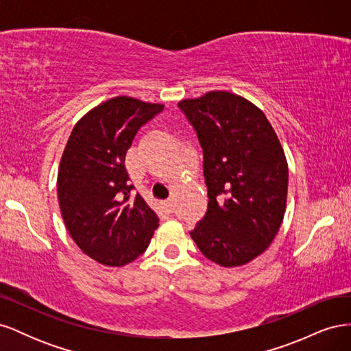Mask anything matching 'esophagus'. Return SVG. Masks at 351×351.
<instances>
[{
	"instance_id": "1",
	"label": "esophagus",
	"mask_w": 351,
	"mask_h": 351,
	"mask_svg": "<svg viewBox=\"0 0 351 351\" xmlns=\"http://www.w3.org/2000/svg\"><path fill=\"white\" fill-rule=\"evenodd\" d=\"M164 208H165V210L168 212V214H171V212L174 210V200H171V199L165 200L164 202Z\"/></svg>"
}]
</instances>
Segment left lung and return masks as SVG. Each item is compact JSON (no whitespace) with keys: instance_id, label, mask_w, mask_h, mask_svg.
I'll return each mask as SVG.
<instances>
[{"instance_id":"left-lung-1","label":"left lung","mask_w":351,"mask_h":351,"mask_svg":"<svg viewBox=\"0 0 351 351\" xmlns=\"http://www.w3.org/2000/svg\"><path fill=\"white\" fill-rule=\"evenodd\" d=\"M204 149L208 210L190 232L205 258L241 267L258 258L282 224L289 165L263 111L228 90L178 102Z\"/></svg>"}]
</instances>
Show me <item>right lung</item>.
Segmentation results:
<instances>
[{
  "label": "right lung",
  "mask_w": 351,
  "mask_h": 351,
  "mask_svg": "<svg viewBox=\"0 0 351 351\" xmlns=\"http://www.w3.org/2000/svg\"><path fill=\"white\" fill-rule=\"evenodd\" d=\"M164 110L114 97L84 114L62 152L57 195L61 217L79 249L105 267H124L149 246L159 226L125 171V154L141 127Z\"/></svg>",
  "instance_id": "right-lung-1"
}]
</instances>
